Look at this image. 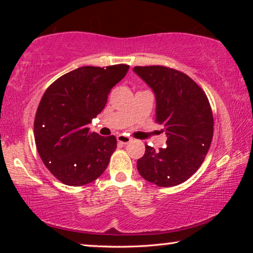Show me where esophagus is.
<instances>
[{
  "label": "esophagus",
  "instance_id": "1",
  "mask_svg": "<svg viewBox=\"0 0 253 253\" xmlns=\"http://www.w3.org/2000/svg\"><path fill=\"white\" fill-rule=\"evenodd\" d=\"M117 140H118V143H121V144H128L131 140V138L126 135H118Z\"/></svg>",
  "mask_w": 253,
  "mask_h": 253
}]
</instances>
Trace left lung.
<instances>
[{"label": "left lung", "instance_id": "obj_1", "mask_svg": "<svg viewBox=\"0 0 253 253\" xmlns=\"http://www.w3.org/2000/svg\"><path fill=\"white\" fill-rule=\"evenodd\" d=\"M155 93V122L164 127L168 146L146 145L137 161L142 177L170 187L190 178L202 164L213 138V114L202 88L183 72L164 66L135 67Z\"/></svg>", "mask_w": 253, "mask_h": 253}]
</instances>
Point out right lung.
I'll use <instances>...</instances> for the list:
<instances>
[{"mask_svg":"<svg viewBox=\"0 0 253 253\" xmlns=\"http://www.w3.org/2000/svg\"><path fill=\"white\" fill-rule=\"evenodd\" d=\"M129 66L80 67L49 85L34 118L38 153L51 174L70 186L95 181L117 147L115 136L91 132L88 124L105 108L111 88Z\"/></svg>","mask_w":253,"mask_h":253,"instance_id":"add662e5","label":"right lung"}]
</instances>
